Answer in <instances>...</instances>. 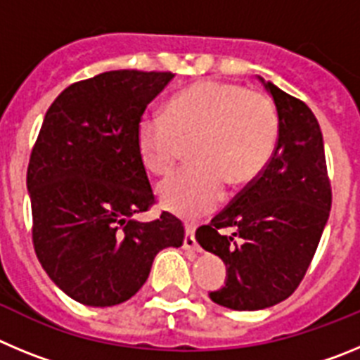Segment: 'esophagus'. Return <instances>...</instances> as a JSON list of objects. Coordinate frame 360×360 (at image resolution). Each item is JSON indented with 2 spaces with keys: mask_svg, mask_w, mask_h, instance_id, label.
Returning <instances> with one entry per match:
<instances>
[{
  "mask_svg": "<svg viewBox=\"0 0 360 360\" xmlns=\"http://www.w3.org/2000/svg\"><path fill=\"white\" fill-rule=\"evenodd\" d=\"M195 231H196L195 221H186V238H184V247H186V249H196Z\"/></svg>",
  "mask_w": 360,
  "mask_h": 360,
  "instance_id": "1",
  "label": "esophagus"
}]
</instances>
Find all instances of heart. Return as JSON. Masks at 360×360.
Masks as SVG:
<instances>
[{
  "instance_id": "heart-1",
  "label": "heart",
  "mask_w": 360,
  "mask_h": 360,
  "mask_svg": "<svg viewBox=\"0 0 360 360\" xmlns=\"http://www.w3.org/2000/svg\"><path fill=\"white\" fill-rule=\"evenodd\" d=\"M279 120L265 95L234 82L205 81L173 95L165 113L146 111L136 124V149L153 174L173 169L182 141H193L195 164L162 180V205L200 216L221 202L225 184H249L266 167L278 144Z\"/></svg>"
}]
</instances>
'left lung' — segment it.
Returning <instances> with one entry per match:
<instances>
[{"label": "left lung", "instance_id": "8db88e82", "mask_svg": "<svg viewBox=\"0 0 360 360\" xmlns=\"http://www.w3.org/2000/svg\"><path fill=\"white\" fill-rule=\"evenodd\" d=\"M276 104L278 144L263 173L196 229L203 249L224 259L225 285L209 292L231 310H263L297 288L332 207L323 133L310 108L257 77ZM227 228L232 235L223 232Z\"/></svg>", "mask_w": 360, "mask_h": 360}]
</instances>
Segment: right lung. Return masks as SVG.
<instances>
[{
  "label": "right lung",
  "mask_w": 360,
  "mask_h": 360,
  "mask_svg": "<svg viewBox=\"0 0 360 360\" xmlns=\"http://www.w3.org/2000/svg\"><path fill=\"white\" fill-rule=\"evenodd\" d=\"M171 72L111 70L75 82L49 108L27 173L34 249L66 295L113 307L141 290L153 259L184 243L169 212L133 216L155 202L136 149V124Z\"/></svg>",
  "instance_id": "right-lung-1"
}]
</instances>
